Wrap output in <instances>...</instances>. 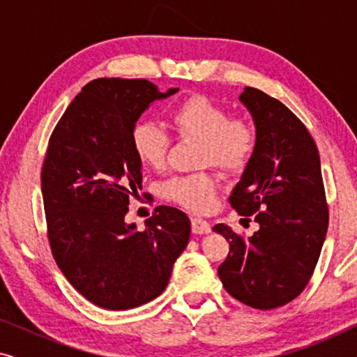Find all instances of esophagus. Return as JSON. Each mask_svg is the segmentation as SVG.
I'll return each mask as SVG.
<instances>
[{"mask_svg": "<svg viewBox=\"0 0 357 357\" xmlns=\"http://www.w3.org/2000/svg\"><path fill=\"white\" fill-rule=\"evenodd\" d=\"M192 229L195 234H209L211 232V224L208 221H204L202 218H192Z\"/></svg>", "mask_w": 357, "mask_h": 357, "instance_id": "obj_1", "label": "esophagus"}]
</instances>
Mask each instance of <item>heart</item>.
I'll use <instances>...</instances> for the list:
<instances>
[{
    "instance_id": "obj_1",
    "label": "heart",
    "mask_w": 357,
    "mask_h": 357,
    "mask_svg": "<svg viewBox=\"0 0 357 357\" xmlns=\"http://www.w3.org/2000/svg\"><path fill=\"white\" fill-rule=\"evenodd\" d=\"M170 120L180 136L198 139L197 164L236 172L247 165L255 149L257 135L243 119H227V112L204 96H192L175 107ZM136 158L149 169L165 164L169 136L158 123L143 120L131 131ZM160 192L170 202L192 211H204L213 204L216 180L208 172L174 175L165 180Z\"/></svg>"
}]
</instances>
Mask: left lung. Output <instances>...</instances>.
I'll use <instances>...</instances> for the list:
<instances>
[{
  "label": "left lung",
  "instance_id": "obj_1",
  "mask_svg": "<svg viewBox=\"0 0 357 357\" xmlns=\"http://www.w3.org/2000/svg\"><path fill=\"white\" fill-rule=\"evenodd\" d=\"M238 100L250 112L257 143L231 204L255 214L257 232L243 238L226 224L214 232L229 242L218 268L224 289L253 309H276L304 291L328 229L319 149L304 123L280 100L245 87Z\"/></svg>",
  "mask_w": 357,
  "mask_h": 357
}]
</instances>
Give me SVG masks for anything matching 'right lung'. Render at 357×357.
<instances>
[{"label":"right lung","instance_id":"1","mask_svg":"<svg viewBox=\"0 0 357 357\" xmlns=\"http://www.w3.org/2000/svg\"><path fill=\"white\" fill-rule=\"evenodd\" d=\"M160 92L146 79L104 77L82 87L53 130L42 169L52 253L71 286L92 304L128 310L162 294L190 241V219L158 206L139 232L125 221L143 187L131 131Z\"/></svg>","mask_w":357,"mask_h":357}]
</instances>
